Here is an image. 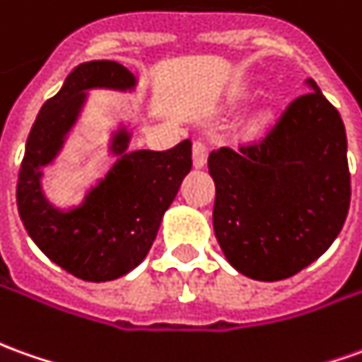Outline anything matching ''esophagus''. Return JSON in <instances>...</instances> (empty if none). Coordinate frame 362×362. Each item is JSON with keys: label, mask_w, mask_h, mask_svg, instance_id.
<instances>
[{"label": "esophagus", "mask_w": 362, "mask_h": 362, "mask_svg": "<svg viewBox=\"0 0 362 362\" xmlns=\"http://www.w3.org/2000/svg\"><path fill=\"white\" fill-rule=\"evenodd\" d=\"M192 158H194V166H196V168L206 166V160H208V146H206L202 140H196V142H194Z\"/></svg>", "instance_id": "obj_1"}]
</instances>
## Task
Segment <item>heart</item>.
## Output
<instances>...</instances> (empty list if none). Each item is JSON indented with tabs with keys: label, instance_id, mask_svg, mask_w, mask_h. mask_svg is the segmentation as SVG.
Instances as JSON below:
<instances>
[{
	"label": "heart",
	"instance_id": "heart-1",
	"mask_svg": "<svg viewBox=\"0 0 362 362\" xmlns=\"http://www.w3.org/2000/svg\"><path fill=\"white\" fill-rule=\"evenodd\" d=\"M267 122H269V115H267V112H259V115L252 120V132L257 129H264Z\"/></svg>",
	"mask_w": 362,
	"mask_h": 362
}]
</instances>
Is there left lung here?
I'll use <instances>...</instances> for the list:
<instances>
[{"label":"left lung","instance_id":"8db88e82","mask_svg":"<svg viewBox=\"0 0 362 362\" xmlns=\"http://www.w3.org/2000/svg\"><path fill=\"white\" fill-rule=\"evenodd\" d=\"M264 140L208 158L214 232L223 255L257 281L287 279L335 242L351 204L345 124L313 78Z\"/></svg>","mask_w":362,"mask_h":362}]
</instances>
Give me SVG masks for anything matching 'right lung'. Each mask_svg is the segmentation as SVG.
<instances>
[{
	"label": "right lung",
	"instance_id": "add662e5",
	"mask_svg": "<svg viewBox=\"0 0 362 362\" xmlns=\"http://www.w3.org/2000/svg\"><path fill=\"white\" fill-rule=\"evenodd\" d=\"M136 77L117 61H88L75 67L63 87L37 115L17 180V210L29 238L47 257L85 281H112L132 272L156 240L162 216L192 168V142L170 150L127 152L130 132L120 127L110 139L119 156L105 178L75 208L61 210L47 200L43 168L61 148L90 88L132 90Z\"/></svg>",
	"mask_w": 362,
	"mask_h": 362
}]
</instances>
